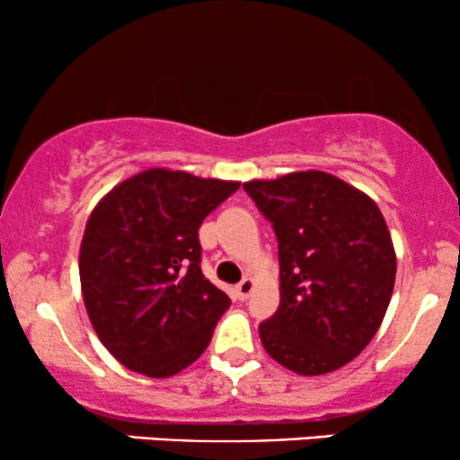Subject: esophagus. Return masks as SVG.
<instances>
[{
    "label": "esophagus",
    "instance_id": "esophagus-1",
    "mask_svg": "<svg viewBox=\"0 0 460 460\" xmlns=\"http://www.w3.org/2000/svg\"><path fill=\"white\" fill-rule=\"evenodd\" d=\"M252 289H255V281H252L251 277L242 279V281L237 283V288H235L237 298H240V300H246V298L251 296V294H252Z\"/></svg>",
    "mask_w": 460,
    "mask_h": 460
}]
</instances>
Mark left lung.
Segmentation results:
<instances>
[{
  "mask_svg": "<svg viewBox=\"0 0 460 460\" xmlns=\"http://www.w3.org/2000/svg\"><path fill=\"white\" fill-rule=\"evenodd\" d=\"M244 190L279 240L277 314L260 324L274 361L303 376L350 363L376 335L395 283L381 209L344 179L300 171Z\"/></svg>",
  "mask_w": 460,
  "mask_h": 460,
  "instance_id": "obj_1",
  "label": "left lung"
}]
</instances>
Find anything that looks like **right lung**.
<instances>
[{
  "label": "right lung",
  "mask_w": 460,
  "mask_h": 460,
  "mask_svg": "<svg viewBox=\"0 0 460 460\" xmlns=\"http://www.w3.org/2000/svg\"><path fill=\"white\" fill-rule=\"evenodd\" d=\"M240 181L146 168L94 205L79 246L88 318L116 361L168 378L203 355L231 300L200 272L199 226Z\"/></svg>",
  "instance_id": "obj_1"
}]
</instances>
